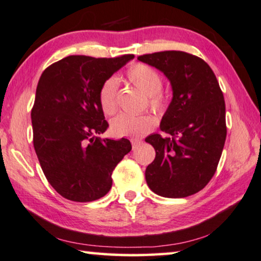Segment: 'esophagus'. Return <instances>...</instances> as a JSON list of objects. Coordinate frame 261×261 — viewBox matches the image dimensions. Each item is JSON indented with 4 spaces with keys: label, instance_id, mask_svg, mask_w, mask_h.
I'll use <instances>...</instances> for the list:
<instances>
[{
    "label": "esophagus",
    "instance_id": "esophagus-1",
    "mask_svg": "<svg viewBox=\"0 0 261 261\" xmlns=\"http://www.w3.org/2000/svg\"><path fill=\"white\" fill-rule=\"evenodd\" d=\"M130 142H132V147H133V149H135L140 145V143H141V140H140V139H132Z\"/></svg>",
    "mask_w": 261,
    "mask_h": 261
}]
</instances>
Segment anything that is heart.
I'll use <instances>...</instances> for the list:
<instances>
[{
	"instance_id": "heart-1",
	"label": "heart",
	"mask_w": 261,
	"mask_h": 261,
	"mask_svg": "<svg viewBox=\"0 0 261 261\" xmlns=\"http://www.w3.org/2000/svg\"><path fill=\"white\" fill-rule=\"evenodd\" d=\"M127 77L132 85L147 95V103L152 111L162 113L167 108V97L161 90L164 80L154 68L135 63L127 70ZM116 90L118 81L115 77H109L100 87L99 105L106 115H113L116 112ZM154 124L155 119L152 115L120 114L112 120L111 132L118 138H138L152 129Z\"/></svg>"
}]
</instances>
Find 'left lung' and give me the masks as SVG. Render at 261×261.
<instances>
[{"label":"left lung","mask_w":261,"mask_h":261,"mask_svg":"<svg viewBox=\"0 0 261 261\" xmlns=\"http://www.w3.org/2000/svg\"><path fill=\"white\" fill-rule=\"evenodd\" d=\"M171 81L173 99L160 129L171 135L146 138L155 159L146 168L148 187L165 198H186L201 191L217 171L226 134L224 94L211 67L179 50L141 55Z\"/></svg>","instance_id":"1"}]
</instances>
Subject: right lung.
<instances>
[{"label": "right lung", "instance_id": "obj_1", "mask_svg": "<svg viewBox=\"0 0 261 261\" xmlns=\"http://www.w3.org/2000/svg\"><path fill=\"white\" fill-rule=\"evenodd\" d=\"M133 58L70 55L41 75L32 109L34 148L48 182L63 198L76 202L102 198L116 165L130 152L129 140L99 138L108 128L99 90Z\"/></svg>", "mask_w": 261, "mask_h": 261}]
</instances>
